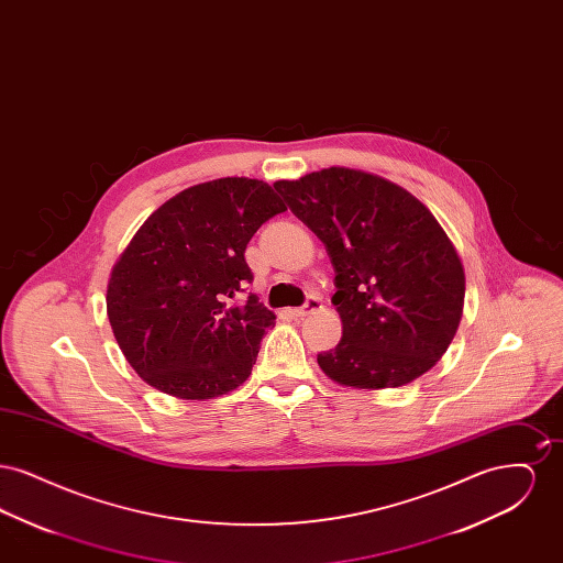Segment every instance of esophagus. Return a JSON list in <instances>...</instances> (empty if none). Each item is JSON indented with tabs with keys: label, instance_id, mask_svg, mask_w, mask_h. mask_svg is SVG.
<instances>
[{
	"label": "esophagus",
	"instance_id": "34e87169",
	"mask_svg": "<svg viewBox=\"0 0 563 563\" xmlns=\"http://www.w3.org/2000/svg\"><path fill=\"white\" fill-rule=\"evenodd\" d=\"M321 299H319L317 295H310L301 308H294V310H291V314H294V317H308V314H312V312H317V310H321Z\"/></svg>",
	"mask_w": 563,
	"mask_h": 563
}]
</instances>
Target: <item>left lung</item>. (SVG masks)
Instances as JSON below:
<instances>
[{"label":"left lung","instance_id":"8db88e82","mask_svg":"<svg viewBox=\"0 0 563 563\" xmlns=\"http://www.w3.org/2000/svg\"><path fill=\"white\" fill-rule=\"evenodd\" d=\"M274 189L321 239L335 272L342 340L317 356L322 372L344 386L395 388L434 367L462 319L464 269L429 209L342 166Z\"/></svg>","mask_w":563,"mask_h":563}]
</instances>
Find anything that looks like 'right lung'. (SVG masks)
Wrapping results in <instances>:
<instances>
[{"label": "right lung", "mask_w": 563, "mask_h": 563, "mask_svg": "<svg viewBox=\"0 0 563 563\" xmlns=\"http://www.w3.org/2000/svg\"><path fill=\"white\" fill-rule=\"evenodd\" d=\"M287 211L268 184L225 177L184 189L147 217L111 269L108 317L134 372L166 395L202 401L239 388L276 317L244 249Z\"/></svg>", "instance_id": "obj_1"}]
</instances>
